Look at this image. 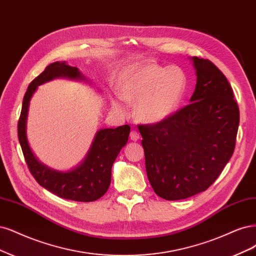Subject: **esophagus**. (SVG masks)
<instances>
[{
	"mask_svg": "<svg viewBox=\"0 0 256 256\" xmlns=\"http://www.w3.org/2000/svg\"><path fill=\"white\" fill-rule=\"evenodd\" d=\"M130 138H131L132 140H138L140 138V134H138V131L132 130V131L130 132Z\"/></svg>",
	"mask_w": 256,
	"mask_h": 256,
	"instance_id": "obj_1",
	"label": "esophagus"
}]
</instances>
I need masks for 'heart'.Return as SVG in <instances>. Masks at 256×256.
Segmentation results:
<instances>
[{"label": "heart", "mask_w": 256, "mask_h": 256, "mask_svg": "<svg viewBox=\"0 0 256 256\" xmlns=\"http://www.w3.org/2000/svg\"><path fill=\"white\" fill-rule=\"evenodd\" d=\"M188 78L177 66H147L132 72L122 82L120 94L138 102V116L147 122L170 118L184 98Z\"/></svg>", "instance_id": "obj_1"}]
</instances>
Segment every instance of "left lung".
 <instances>
[{
  "label": "left lung",
  "mask_w": 256,
  "mask_h": 256,
  "mask_svg": "<svg viewBox=\"0 0 256 256\" xmlns=\"http://www.w3.org/2000/svg\"><path fill=\"white\" fill-rule=\"evenodd\" d=\"M190 59L197 76L190 104L156 124L138 127L148 180L165 200L192 197L215 182L233 154L240 125L226 76L208 59Z\"/></svg>",
  "instance_id": "obj_1"
}]
</instances>
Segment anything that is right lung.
Listing matches in <instances>:
<instances>
[{
    "mask_svg": "<svg viewBox=\"0 0 256 256\" xmlns=\"http://www.w3.org/2000/svg\"><path fill=\"white\" fill-rule=\"evenodd\" d=\"M55 78L88 82V79L78 68L68 66L66 61H56L48 66L30 84L24 95L21 116L18 122V138L25 161L36 181L56 196L82 202L95 201L102 197L110 186L112 165L120 149L128 142L130 127L124 125L116 129H100L95 134L90 149L82 163L71 170L59 172L41 163L32 152L26 134L30 102L39 86Z\"/></svg>",
    "mask_w": 256,
    "mask_h": 256,
    "instance_id": "obj_1",
    "label": "right lung"
}]
</instances>
